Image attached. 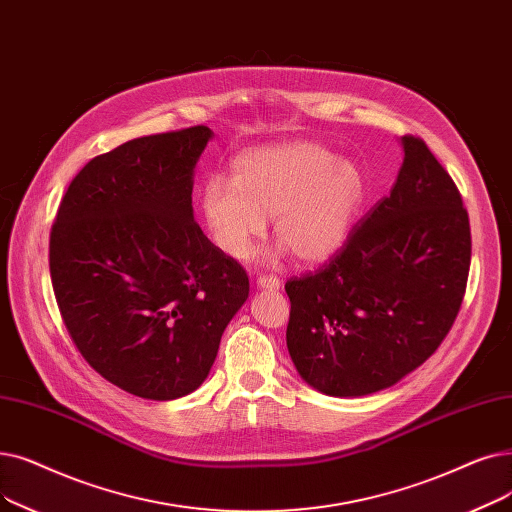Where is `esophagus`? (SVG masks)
I'll use <instances>...</instances> for the list:
<instances>
[{"instance_id": "34e87169", "label": "esophagus", "mask_w": 512, "mask_h": 512, "mask_svg": "<svg viewBox=\"0 0 512 512\" xmlns=\"http://www.w3.org/2000/svg\"><path fill=\"white\" fill-rule=\"evenodd\" d=\"M257 288H263V291H278L280 280L276 276H259Z\"/></svg>"}]
</instances>
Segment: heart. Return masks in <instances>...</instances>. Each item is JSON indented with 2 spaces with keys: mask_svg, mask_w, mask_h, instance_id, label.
I'll list each match as a JSON object with an SVG mask.
<instances>
[{
  "mask_svg": "<svg viewBox=\"0 0 512 512\" xmlns=\"http://www.w3.org/2000/svg\"><path fill=\"white\" fill-rule=\"evenodd\" d=\"M368 196L366 175L324 146L286 142L255 148L232 163V182L209 177L198 209L215 247L247 259L272 217L280 251L320 263L341 251Z\"/></svg>",
  "mask_w": 512,
  "mask_h": 512,
  "instance_id": "1",
  "label": "heart"
}]
</instances>
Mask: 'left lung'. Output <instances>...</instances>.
Listing matches in <instances>:
<instances>
[{
  "label": "left lung",
  "mask_w": 512,
  "mask_h": 512,
  "mask_svg": "<svg viewBox=\"0 0 512 512\" xmlns=\"http://www.w3.org/2000/svg\"><path fill=\"white\" fill-rule=\"evenodd\" d=\"M391 194L328 265L286 282V347L301 379L332 397L387 389L450 332L471 265L469 215L420 138H399Z\"/></svg>",
  "instance_id": "1"
}]
</instances>
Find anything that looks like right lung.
I'll list each match as a JSON object with an SVG mask.
<instances>
[{
  "mask_svg": "<svg viewBox=\"0 0 512 512\" xmlns=\"http://www.w3.org/2000/svg\"><path fill=\"white\" fill-rule=\"evenodd\" d=\"M213 131L196 125L129 140L87 163L50 234L66 330L98 374L144 399L205 383L249 278L194 221L196 163Z\"/></svg>",
  "mask_w": 512,
  "mask_h": 512,
  "instance_id": "obj_1",
  "label": "right lung"
}]
</instances>
